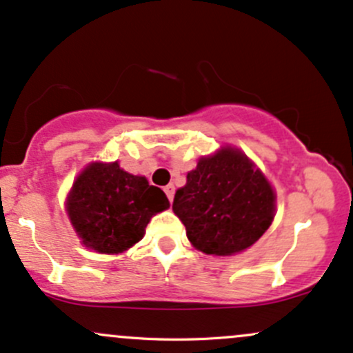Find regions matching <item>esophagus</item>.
<instances>
[{
    "label": "esophagus",
    "mask_w": 353,
    "mask_h": 353,
    "mask_svg": "<svg viewBox=\"0 0 353 353\" xmlns=\"http://www.w3.org/2000/svg\"><path fill=\"white\" fill-rule=\"evenodd\" d=\"M163 190H165L166 196H168V200L173 201V196H175V187H173V185H166Z\"/></svg>",
    "instance_id": "34e87169"
}]
</instances>
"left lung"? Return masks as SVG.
I'll return each mask as SVG.
<instances>
[{
	"mask_svg": "<svg viewBox=\"0 0 353 353\" xmlns=\"http://www.w3.org/2000/svg\"><path fill=\"white\" fill-rule=\"evenodd\" d=\"M173 212L193 247L207 255H233L270 227L275 193L243 153L221 148L188 173L187 185L175 193Z\"/></svg>",
	"mask_w": 353,
	"mask_h": 353,
	"instance_id": "8db88e82",
	"label": "left lung"
}]
</instances>
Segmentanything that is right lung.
Here are the masks:
<instances>
[{"label":"right lung","instance_id":"add662e5","mask_svg":"<svg viewBox=\"0 0 353 353\" xmlns=\"http://www.w3.org/2000/svg\"><path fill=\"white\" fill-rule=\"evenodd\" d=\"M170 207L163 190L114 163H91L66 201L71 223L94 252L120 253L143 236L150 219Z\"/></svg>","mask_w":353,"mask_h":353}]
</instances>
